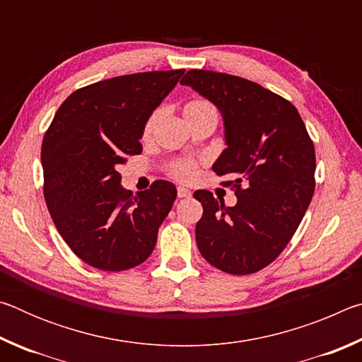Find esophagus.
<instances>
[{"label": "esophagus", "instance_id": "esophagus-1", "mask_svg": "<svg viewBox=\"0 0 362 362\" xmlns=\"http://www.w3.org/2000/svg\"><path fill=\"white\" fill-rule=\"evenodd\" d=\"M177 196H179V198H188V196H192V192L185 187H179L177 188Z\"/></svg>", "mask_w": 362, "mask_h": 362}]
</instances>
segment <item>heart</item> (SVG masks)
<instances>
[{
  "label": "heart",
  "instance_id": "b5f03b06",
  "mask_svg": "<svg viewBox=\"0 0 362 362\" xmlns=\"http://www.w3.org/2000/svg\"><path fill=\"white\" fill-rule=\"evenodd\" d=\"M183 115H185L187 119H192V118H196V116L216 115V110H214L211 103L206 100H192L187 103L185 108H183ZM159 119H161V110H155L144 124V131H142L144 139H148L151 136L153 131H155V127L158 126ZM194 174H196V166L193 163L180 161V163H175L173 166V175L179 180H183V182L192 180Z\"/></svg>",
  "mask_w": 362,
  "mask_h": 362
}]
</instances>
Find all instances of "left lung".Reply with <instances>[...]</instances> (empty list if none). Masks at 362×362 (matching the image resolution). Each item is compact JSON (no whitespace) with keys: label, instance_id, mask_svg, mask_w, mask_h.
Wrapping results in <instances>:
<instances>
[{"label":"left lung","instance_id":"left-lung-1","mask_svg":"<svg viewBox=\"0 0 362 362\" xmlns=\"http://www.w3.org/2000/svg\"><path fill=\"white\" fill-rule=\"evenodd\" d=\"M211 100L223 116L226 148L214 164L235 188L228 207L207 189L196 244L212 267L250 274L283 252L315 193V145L297 108L260 84L209 70H189L180 81Z\"/></svg>","mask_w":362,"mask_h":362}]
</instances>
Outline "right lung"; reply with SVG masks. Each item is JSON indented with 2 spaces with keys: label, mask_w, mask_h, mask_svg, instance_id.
Returning a JSON list of instances; mask_svg holds the SVG:
<instances>
[{
  "label": "right lung",
  "mask_w": 362,
  "mask_h": 362,
  "mask_svg": "<svg viewBox=\"0 0 362 362\" xmlns=\"http://www.w3.org/2000/svg\"><path fill=\"white\" fill-rule=\"evenodd\" d=\"M185 70L122 75L75 90L45 134V199L60 236L88 265L124 272L153 252L177 189L156 180L132 194L119 164L142 153L145 121Z\"/></svg>",
  "instance_id": "right-lung-1"
}]
</instances>
